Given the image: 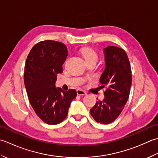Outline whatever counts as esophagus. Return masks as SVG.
I'll return each instance as SVG.
<instances>
[{"mask_svg":"<svg viewBox=\"0 0 158 158\" xmlns=\"http://www.w3.org/2000/svg\"><path fill=\"white\" fill-rule=\"evenodd\" d=\"M77 94H78V95H85L86 94V93L85 91H84V90H82V89H78L77 90Z\"/></svg>","mask_w":158,"mask_h":158,"instance_id":"1","label":"esophagus"}]
</instances>
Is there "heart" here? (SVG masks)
Masks as SVG:
<instances>
[{"mask_svg":"<svg viewBox=\"0 0 158 158\" xmlns=\"http://www.w3.org/2000/svg\"><path fill=\"white\" fill-rule=\"evenodd\" d=\"M80 53L85 60L86 63L88 61L95 60L97 61L98 59V56L94 50L89 48H84L80 50Z\"/></svg>","mask_w":158,"mask_h":158,"instance_id":"1","label":"heart"}]
</instances>
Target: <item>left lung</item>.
Listing matches in <instances>:
<instances>
[{
	"label": "left lung",
	"instance_id": "left-lung-1",
	"mask_svg": "<svg viewBox=\"0 0 158 158\" xmlns=\"http://www.w3.org/2000/svg\"><path fill=\"white\" fill-rule=\"evenodd\" d=\"M104 54L105 69L99 82L102 87L106 89L104 99L96 102L90 111L98 123L108 124L119 116L127 102L131 85V71L127 54L122 48L107 46L104 49Z\"/></svg>",
	"mask_w": 158,
	"mask_h": 158
}]
</instances>
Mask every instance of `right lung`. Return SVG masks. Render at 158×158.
<instances>
[{
  "label": "right lung",
  "instance_id": "add662e5",
  "mask_svg": "<svg viewBox=\"0 0 158 158\" xmlns=\"http://www.w3.org/2000/svg\"><path fill=\"white\" fill-rule=\"evenodd\" d=\"M67 55L65 45L46 40L35 44L26 60L24 80L28 99L38 117L50 125L65 119L77 95L74 89L65 91L55 85Z\"/></svg>",
  "mask_w": 158,
  "mask_h": 158
}]
</instances>
